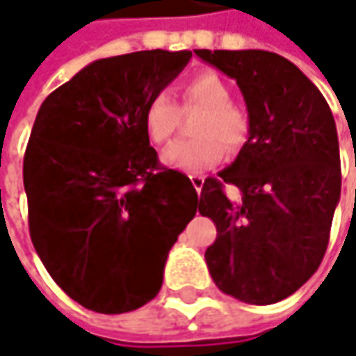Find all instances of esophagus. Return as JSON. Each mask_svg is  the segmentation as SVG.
Instances as JSON below:
<instances>
[{
  "mask_svg": "<svg viewBox=\"0 0 356 356\" xmlns=\"http://www.w3.org/2000/svg\"><path fill=\"white\" fill-rule=\"evenodd\" d=\"M190 180H192V186L196 188V192H202V186H204V176H200V174H190Z\"/></svg>",
  "mask_w": 356,
  "mask_h": 356,
  "instance_id": "obj_1",
  "label": "esophagus"
}]
</instances>
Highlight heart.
Segmentation results:
<instances>
[{
  "instance_id": "b5f03b06",
  "label": "heart",
  "mask_w": 356,
  "mask_h": 356,
  "mask_svg": "<svg viewBox=\"0 0 356 356\" xmlns=\"http://www.w3.org/2000/svg\"><path fill=\"white\" fill-rule=\"evenodd\" d=\"M180 104L172 103L166 92H156L144 106V130L154 144L170 140L178 129L181 113L200 108L192 122L194 138L178 140L164 148L162 162L170 168L202 172L216 166L224 152H236L248 134V117L229 101L226 83L212 71L188 76L178 89Z\"/></svg>"
}]
</instances>
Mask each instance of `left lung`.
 I'll use <instances>...</instances> for the list:
<instances>
[{
	"mask_svg": "<svg viewBox=\"0 0 356 356\" xmlns=\"http://www.w3.org/2000/svg\"><path fill=\"white\" fill-rule=\"evenodd\" d=\"M196 55L236 79L250 118L238 158L200 192L198 212L218 229L206 264L220 291L271 305L295 293L327 252L341 198L335 118L319 89L277 53ZM226 184L238 197L227 196Z\"/></svg>",
	"mask_w": 356,
	"mask_h": 356,
	"instance_id": "obj_1",
	"label": "left lung"
}]
</instances>
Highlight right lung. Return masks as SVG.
I'll return each instance as SVG.
<instances>
[{
	"instance_id": "right-lung-1",
	"label": "right lung",
	"mask_w": 356,
	"mask_h": 356,
	"mask_svg": "<svg viewBox=\"0 0 356 356\" xmlns=\"http://www.w3.org/2000/svg\"><path fill=\"white\" fill-rule=\"evenodd\" d=\"M192 51H138L87 65L43 101L23 158L29 234L49 275L97 313L146 305L196 216L190 178L158 162L144 106Z\"/></svg>"
}]
</instances>
